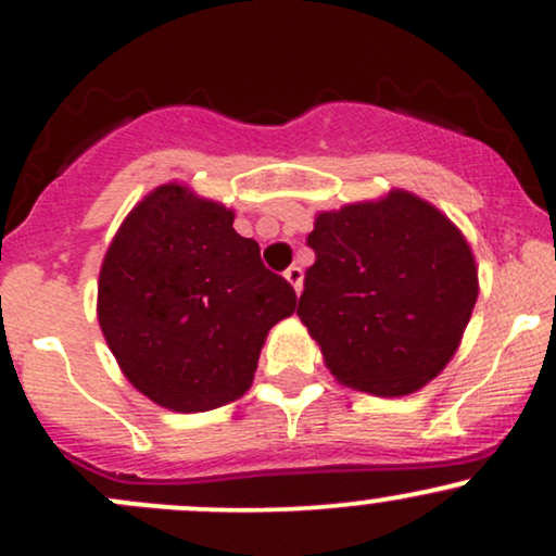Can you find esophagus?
<instances>
[{"label":"esophagus","instance_id":"esophagus-1","mask_svg":"<svg viewBox=\"0 0 556 556\" xmlns=\"http://www.w3.org/2000/svg\"><path fill=\"white\" fill-rule=\"evenodd\" d=\"M285 279L295 287V292H300V287H303V269H300V266H290V269L285 271Z\"/></svg>","mask_w":556,"mask_h":556}]
</instances>
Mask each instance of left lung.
Wrapping results in <instances>:
<instances>
[{
	"mask_svg": "<svg viewBox=\"0 0 556 556\" xmlns=\"http://www.w3.org/2000/svg\"><path fill=\"white\" fill-rule=\"evenodd\" d=\"M298 316L342 384L400 397L455 355L478 298L460 229L420 198L392 190L376 203L318 214L308 235Z\"/></svg>",
	"mask_w": 556,
	"mask_h": 556,
	"instance_id": "8db88e82",
	"label": "left lung"
}]
</instances>
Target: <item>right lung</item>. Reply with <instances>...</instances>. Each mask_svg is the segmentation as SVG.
Here are the masks:
<instances>
[{
	"instance_id": "add662e5",
	"label": "right lung",
	"mask_w": 556,
	"mask_h": 556,
	"mask_svg": "<svg viewBox=\"0 0 556 556\" xmlns=\"http://www.w3.org/2000/svg\"><path fill=\"white\" fill-rule=\"evenodd\" d=\"M235 214L162 185L127 214L99 274V324L130 384L177 413L251 387L261 348L298 295L261 261Z\"/></svg>"
}]
</instances>
